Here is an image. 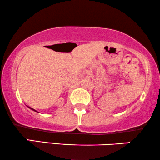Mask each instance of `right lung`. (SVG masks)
Listing matches in <instances>:
<instances>
[{
  "label": "right lung",
  "mask_w": 160,
  "mask_h": 160,
  "mask_svg": "<svg viewBox=\"0 0 160 160\" xmlns=\"http://www.w3.org/2000/svg\"><path fill=\"white\" fill-rule=\"evenodd\" d=\"M29 108H30V109H32V110H33V111H35V112H37L36 110H35V109H32V108H31V107H29Z\"/></svg>",
  "instance_id": "add662e5"
}]
</instances>
